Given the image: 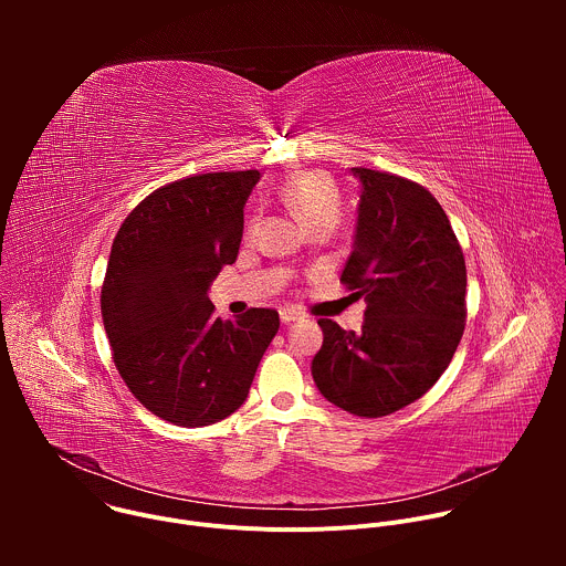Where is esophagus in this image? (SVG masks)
<instances>
[{
    "label": "esophagus",
    "mask_w": 566,
    "mask_h": 566,
    "mask_svg": "<svg viewBox=\"0 0 566 566\" xmlns=\"http://www.w3.org/2000/svg\"><path fill=\"white\" fill-rule=\"evenodd\" d=\"M280 319H282V325H293V322H300V319H304V315L300 313V311H295V308H282L280 311Z\"/></svg>",
    "instance_id": "1"
}]
</instances>
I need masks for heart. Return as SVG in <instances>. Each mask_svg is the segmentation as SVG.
Wrapping results in <instances>:
<instances>
[{"label":"heart","instance_id":"b5f03b06","mask_svg":"<svg viewBox=\"0 0 566 566\" xmlns=\"http://www.w3.org/2000/svg\"><path fill=\"white\" fill-rule=\"evenodd\" d=\"M280 195L306 230L322 223L336 226L340 219V195L327 175L302 172L289 179Z\"/></svg>","mask_w":566,"mask_h":566}]
</instances>
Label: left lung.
<instances>
[{"mask_svg":"<svg viewBox=\"0 0 566 566\" xmlns=\"http://www.w3.org/2000/svg\"><path fill=\"white\" fill-rule=\"evenodd\" d=\"M360 181L352 255L340 282L365 297L360 334L319 317L315 387L356 417H387L448 369L465 322V262L448 214L419 184L352 168Z\"/></svg>","mask_w":566,"mask_h":566,"instance_id":"8db88e82","label":"left lung"}]
</instances>
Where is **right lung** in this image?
Segmentation results:
<instances>
[{
	"label": "right lung",
	"instance_id": "add662e5",
	"mask_svg": "<svg viewBox=\"0 0 566 566\" xmlns=\"http://www.w3.org/2000/svg\"><path fill=\"white\" fill-rule=\"evenodd\" d=\"M258 170L212 172L154 190L123 221L101 311L114 363L143 406L181 428L212 426L247 400L280 329L273 308L214 317L208 297L244 234Z\"/></svg>",
	"mask_w": 566,
	"mask_h": 566
}]
</instances>
